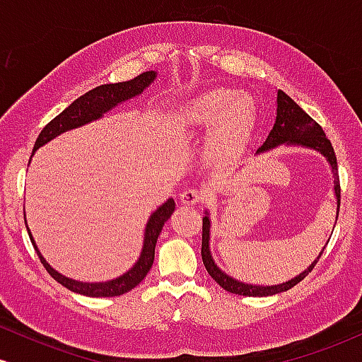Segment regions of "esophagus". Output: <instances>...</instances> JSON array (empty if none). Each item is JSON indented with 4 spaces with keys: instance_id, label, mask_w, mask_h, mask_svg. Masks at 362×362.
<instances>
[{
    "instance_id": "esophagus-1",
    "label": "esophagus",
    "mask_w": 362,
    "mask_h": 362,
    "mask_svg": "<svg viewBox=\"0 0 362 362\" xmlns=\"http://www.w3.org/2000/svg\"><path fill=\"white\" fill-rule=\"evenodd\" d=\"M178 197H180L182 204H185V206H194V204H197V202L202 201L201 190H197V189L182 190Z\"/></svg>"
}]
</instances>
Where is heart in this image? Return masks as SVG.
Masks as SVG:
<instances>
[{
	"label": "heart",
	"instance_id": "b5f03b06",
	"mask_svg": "<svg viewBox=\"0 0 362 362\" xmlns=\"http://www.w3.org/2000/svg\"><path fill=\"white\" fill-rule=\"evenodd\" d=\"M255 103L250 95L230 88H213L195 95L182 107L180 120L187 131H211L206 153L211 160H228L248 138Z\"/></svg>",
	"mask_w": 362,
	"mask_h": 362
}]
</instances>
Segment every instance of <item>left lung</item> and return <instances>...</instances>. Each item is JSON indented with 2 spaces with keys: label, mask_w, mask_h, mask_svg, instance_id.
Returning <instances> with one entry per match:
<instances>
[{
  "label": "left lung",
  "mask_w": 362,
  "mask_h": 362,
  "mask_svg": "<svg viewBox=\"0 0 362 362\" xmlns=\"http://www.w3.org/2000/svg\"><path fill=\"white\" fill-rule=\"evenodd\" d=\"M277 146H289V148H305V149H313V151L320 153L322 156H325L327 163L330 165V172L334 175V195L337 199V214H335V223L339 218V209H340V184H339V172H337V158H335L334 148L332 143L327 139L323 129L315 122L313 119L306 114L305 110L298 105L293 98L288 97L282 90H277V109H276V120H274V126L271 132L267 134L262 146L257 149L255 155H260L264 151H271V149ZM330 240V238H328ZM328 243V242H327ZM325 243V245H327ZM325 247L322 248V252L318 253V257L315 259L305 271L294 276L293 279L281 282V284H272V286H257V284H248V282L238 281L235 277L228 276L226 272L221 271L218 267L213 259V253H211V218L209 211L206 209V216L202 218V248L201 255L202 262L206 265V271L209 272V276L221 286L223 289L230 291L233 294H240V296H272V294L284 293L296 286L298 282L305 279L306 276L311 272V269L315 267L320 257H322Z\"/></svg>",
  "instance_id": "obj_1"
}]
</instances>
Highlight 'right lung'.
<instances>
[{"label": "right lung", "instance_id": "right-lung-1", "mask_svg": "<svg viewBox=\"0 0 362 362\" xmlns=\"http://www.w3.org/2000/svg\"><path fill=\"white\" fill-rule=\"evenodd\" d=\"M156 71H146L139 76H136L134 80L122 81V83H109V85H100L97 88L90 90L88 93L81 95L80 98H76L68 109L61 112L57 117H54L51 122L45 126L42 131H40L39 138L35 141L34 153L39 148H42L44 144H47L49 141H52L57 136H61L62 132H68L71 129H78L81 126H86V124L95 122V120L102 119L107 112L120 105V103L131 100V98L139 97L144 90L151 85L153 81L156 80ZM32 153V156H34ZM32 160V158H30ZM175 211V201L173 197L167 199L161 206H158L155 211H153L151 216L148 218L146 226H144V238H143V248H141V253L138 260L134 262L129 271L120 274L119 277H114V279L102 281V282H83L71 279V277L64 276V274L57 272L56 269L49 264L47 260L44 259L42 253H40L39 247H37L34 236L30 233V228L27 224V216L23 218L25 224H27L28 236H30V242L34 245L37 255H39L40 262L44 264L45 271H47L51 276L56 279L59 284L68 288L73 293L83 294V296L90 298H110V296H120V294L127 293V291L134 289L136 286L139 284L141 281L146 277V274L151 269L153 260H155V247L156 240L160 236L161 230H163V224L168 221L170 216Z\"/></svg>", "mask_w": 362, "mask_h": 362}]
</instances>
